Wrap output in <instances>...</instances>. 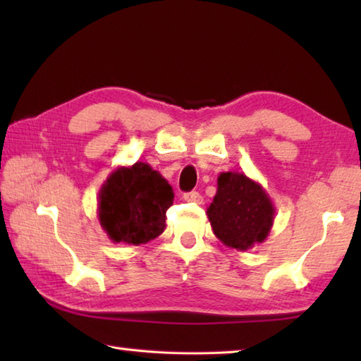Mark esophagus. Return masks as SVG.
Segmentation results:
<instances>
[{"mask_svg":"<svg viewBox=\"0 0 361 361\" xmlns=\"http://www.w3.org/2000/svg\"><path fill=\"white\" fill-rule=\"evenodd\" d=\"M183 199L186 200V202H194V204H202L204 197L200 195L197 191H191V192H186L183 195Z\"/></svg>","mask_w":361,"mask_h":361,"instance_id":"34e87169","label":"esophagus"}]
</instances>
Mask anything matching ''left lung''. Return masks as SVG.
<instances>
[{"instance_id":"left-lung-1","label":"left lung","mask_w":361,"mask_h":361,"mask_svg":"<svg viewBox=\"0 0 361 361\" xmlns=\"http://www.w3.org/2000/svg\"><path fill=\"white\" fill-rule=\"evenodd\" d=\"M207 216L219 242L247 252L267 239L276 209L258 181L245 173L223 172L218 176V189Z\"/></svg>"}]
</instances>
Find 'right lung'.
<instances>
[{
    "mask_svg": "<svg viewBox=\"0 0 361 361\" xmlns=\"http://www.w3.org/2000/svg\"><path fill=\"white\" fill-rule=\"evenodd\" d=\"M173 197L172 186L149 164L118 167L99 191L100 226L114 243H148L166 229Z\"/></svg>",
    "mask_w": 361,
    "mask_h": 361,
    "instance_id": "add662e5",
    "label": "right lung"
}]
</instances>
